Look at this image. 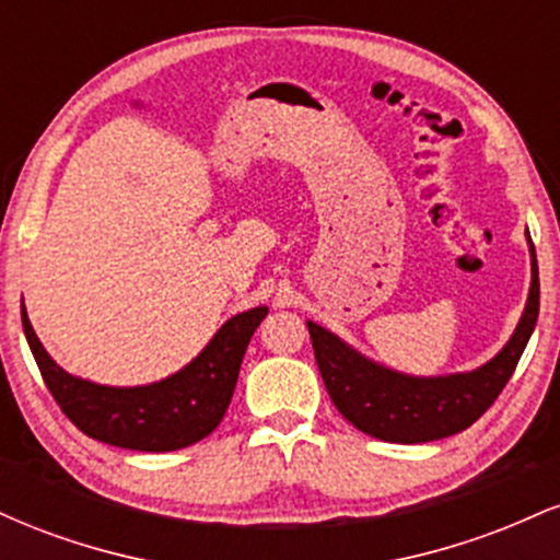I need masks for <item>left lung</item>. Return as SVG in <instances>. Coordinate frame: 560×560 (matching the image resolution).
<instances>
[{
  "label": "left lung",
  "instance_id": "left-lung-1",
  "mask_svg": "<svg viewBox=\"0 0 560 560\" xmlns=\"http://www.w3.org/2000/svg\"><path fill=\"white\" fill-rule=\"evenodd\" d=\"M529 253L532 289L524 316L503 350L471 374L436 378L397 374V371L371 363L369 358L347 347L331 331L307 320L318 371L339 413L363 434L384 442H400V445L442 440V436L458 434L471 427L498 400L508 378L516 371V363L526 342H529L532 331H535L539 313V279L532 240Z\"/></svg>",
  "mask_w": 560,
  "mask_h": 560
}]
</instances>
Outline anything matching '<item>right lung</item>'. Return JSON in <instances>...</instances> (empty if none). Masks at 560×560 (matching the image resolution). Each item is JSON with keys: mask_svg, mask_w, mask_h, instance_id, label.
Instances as JSON below:
<instances>
[{"mask_svg": "<svg viewBox=\"0 0 560 560\" xmlns=\"http://www.w3.org/2000/svg\"><path fill=\"white\" fill-rule=\"evenodd\" d=\"M266 313L268 307H253L226 320L195 361L163 382L147 387H102L62 371L38 342L21 307L25 339L62 413L92 440L141 453H168L195 445L213 432L234 395L249 337Z\"/></svg>", "mask_w": 560, "mask_h": 560, "instance_id": "right-lung-1", "label": "right lung"}]
</instances>
